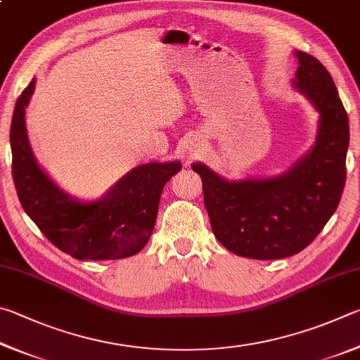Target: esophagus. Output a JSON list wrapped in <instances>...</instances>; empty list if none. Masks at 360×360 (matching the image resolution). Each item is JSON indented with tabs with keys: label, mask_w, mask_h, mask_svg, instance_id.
<instances>
[{
	"label": "esophagus",
	"mask_w": 360,
	"mask_h": 360,
	"mask_svg": "<svg viewBox=\"0 0 360 360\" xmlns=\"http://www.w3.org/2000/svg\"><path fill=\"white\" fill-rule=\"evenodd\" d=\"M188 148H190V151H200L202 150V143H200V141H198V139H194V141H190V143H188Z\"/></svg>",
	"instance_id": "obj_1"
}]
</instances>
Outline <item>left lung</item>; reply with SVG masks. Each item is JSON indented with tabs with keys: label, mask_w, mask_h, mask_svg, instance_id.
<instances>
[{
	"label": "left lung",
	"mask_w": 360,
	"mask_h": 360,
	"mask_svg": "<svg viewBox=\"0 0 360 360\" xmlns=\"http://www.w3.org/2000/svg\"><path fill=\"white\" fill-rule=\"evenodd\" d=\"M292 86L319 113L308 153L274 176L228 180L204 162L191 167L202 179L204 204L215 237L234 255L281 259L300 253L329 221L346 180L349 122L327 69L300 50Z\"/></svg>",
	"instance_id": "obj_1"
}]
</instances>
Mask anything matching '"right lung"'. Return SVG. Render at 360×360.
Wrapping results in <instances>:
<instances>
[{"instance_id":"add662e5","label":"right lung","mask_w":360,"mask_h":360,"mask_svg":"<svg viewBox=\"0 0 360 360\" xmlns=\"http://www.w3.org/2000/svg\"><path fill=\"white\" fill-rule=\"evenodd\" d=\"M34 86L36 79L18 96L11 123L12 176L23 210L56 248L79 261L137 255L153 232L162 188L181 169V162L142 164L123 175L103 198H72L50 179L31 150L25 109Z\"/></svg>"}]
</instances>
